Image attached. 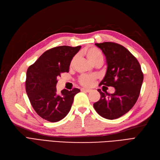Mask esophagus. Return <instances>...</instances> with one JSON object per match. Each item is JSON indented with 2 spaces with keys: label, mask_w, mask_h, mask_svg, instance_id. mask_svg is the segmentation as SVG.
Listing matches in <instances>:
<instances>
[{
  "label": "esophagus",
  "mask_w": 160,
  "mask_h": 160,
  "mask_svg": "<svg viewBox=\"0 0 160 160\" xmlns=\"http://www.w3.org/2000/svg\"><path fill=\"white\" fill-rule=\"evenodd\" d=\"M81 91H85V92H88V93H89V92H91V89H81Z\"/></svg>",
  "instance_id": "esophagus-1"
}]
</instances>
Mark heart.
Segmentation results:
<instances>
[{"label": "heart", "instance_id": "b5f03b06", "mask_svg": "<svg viewBox=\"0 0 160 160\" xmlns=\"http://www.w3.org/2000/svg\"><path fill=\"white\" fill-rule=\"evenodd\" d=\"M84 53L91 62H93V61L98 58H103L102 53L99 49L95 48V47H91V48L86 49ZM74 60L75 58H73L72 61H71V64L73 63ZM95 79H96V76L93 75H83L80 78V82L84 86L89 87L93 84Z\"/></svg>", "mask_w": 160, "mask_h": 160}]
</instances>
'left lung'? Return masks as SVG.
Here are the masks:
<instances>
[{"mask_svg":"<svg viewBox=\"0 0 160 160\" xmlns=\"http://www.w3.org/2000/svg\"><path fill=\"white\" fill-rule=\"evenodd\" d=\"M106 57L107 71L100 85L113 87L115 92L105 91L93 104V107L100 116L114 120L130 111L140 96L144 75L140 64L135 57L119 44L105 42L95 44Z\"/></svg>","mask_w":160,"mask_h":160,"instance_id":"8db88e82","label":"left lung"}]
</instances>
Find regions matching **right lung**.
Masks as SVG:
<instances>
[{"instance_id":"obj_1","label":"right lung","mask_w":160,"mask_h":160,"mask_svg":"<svg viewBox=\"0 0 160 160\" xmlns=\"http://www.w3.org/2000/svg\"><path fill=\"white\" fill-rule=\"evenodd\" d=\"M81 46H60L43 53L30 66L26 74V92L33 109L42 118L56 122L69 113L74 96L80 90L74 88L57 93L56 84L60 73L69 72L73 56Z\"/></svg>"}]
</instances>
